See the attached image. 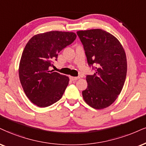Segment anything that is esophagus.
<instances>
[{"label": "esophagus", "mask_w": 146, "mask_h": 146, "mask_svg": "<svg viewBox=\"0 0 146 146\" xmlns=\"http://www.w3.org/2000/svg\"><path fill=\"white\" fill-rule=\"evenodd\" d=\"M70 80H72V81H74V80H78V79H79V77L70 76Z\"/></svg>", "instance_id": "34e87169"}]
</instances>
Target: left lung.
Instances as JSON below:
<instances>
[{
	"label": "left lung",
	"instance_id": "1",
	"mask_svg": "<svg viewBox=\"0 0 146 146\" xmlns=\"http://www.w3.org/2000/svg\"><path fill=\"white\" fill-rule=\"evenodd\" d=\"M76 33L83 44L88 64L95 66L94 74L86 77L88 86L82 97L93 108H106L115 102L125 84V51L119 40L105 30H80Z\"/></svg>",
	"mask_w": 146,
	"mask_h": 146
}]
</instances>
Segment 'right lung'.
<instances>
[{"label": "right lung", "mask_w": 146, "mask_h": 146, "mask_svg": "<svg viewBox=\"0 0 146 146\" xmlns=\"http://www.w3.org/2000/svg\"><path fill=\"white\" fill-rule=\"evenodd\" d=\"M76 38L74 32L51 31L38 34L23 49L19 66V76L28 98L36 106L45 108L62 98L70 79L49 69L63 48Z\"/></svg>", "instance_id": "right-lung-1"}]
</instances>
